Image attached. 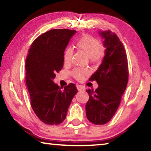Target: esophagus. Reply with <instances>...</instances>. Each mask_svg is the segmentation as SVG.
Segmentation results:
<instances>
[{"label":"esophagus","instance_id":"esophagus-1","mask_svg":"<svg viewBox=\"0 0 151 151\" xmlns=\"http://www.w3.org/2000/svg\"><path fill=\"white\" fill-rule=\"evenodd\" d=\"M77 89H78V91H85V88H84L83 86H81V85H78L77 86Z\"/></svg>","mask_w":151,"mask_h":151}]
</instances>
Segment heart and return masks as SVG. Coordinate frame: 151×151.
Here are the masks:
<instances>
[{
	"label": "heart",
	"mask_w": 151,
	"mask_h": 151,
	"mask_svg": "<svg viewBox=\"0 0 151 151\" xmlns=\"http://www.w3.org/2000/svg\"><path fill=\"white\" fill-rule=\"evenodd\" d=\"M76 46L88 56L91 62L97 63L101 60L104 55V47L100 45V42L96 38L91 35H86L81 37L76 43ZM73 50L71 47H68L64 52L63 59L66 64L70 63L72 60ZM88 71L83 68H75L72 72L74 77L78 81L83 80L84 76L87 75Z\"/></svg>",
	"instance_id": "b5f03b06"
}]
</instances>
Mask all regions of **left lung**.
I'll return each instance as SVG.
<instances>
[{
  "label": "left lung",
  "instance_id": "left-lung-1",
  "mask_svg": "<svg viewBox=\"0 0 151 151\" xmlns=\"http://www.w3.org/2000/svg\"><path fill=\"white\" fill-rule=\"evenodd\" d=\"M106 48L105 55L98 69L89 78L96 81L95 91L86 90L89 99L86 104V114L94 124H104L111 121L121 103L127 88L129 72L124 46L115 33L111 30L99 31Z\"/></svg>",
  "mask_w": 151,
  "mask_h": 151
}]
</instances>
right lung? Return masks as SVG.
Returning a JSON list of instances; mask_svg holds the SVG:
<instances>
[{"mask_svg":"<svg viewBox=\"0 0 151 151\" xmlns=\"http://www.w3.org/2000/svg\"><path fill=\"white\" fill-rule=\"evenodd\" d=\"M76 30L53 29L40 35L32 43L26 59V84L30 104L36 115L47 124L64 121L74 96L75 84L60 88L53 82L63 68L64 52Z\"/></svg>","mask_w":151,"mask_h":151,"instance_id":"obj_1","label":"right lung"}]
</instances>
